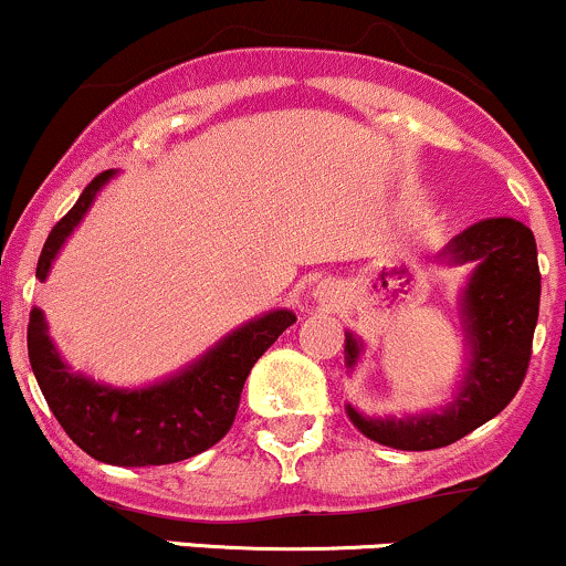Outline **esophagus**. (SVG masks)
I'll list each match as a JSON object with an SVG mask.
<instances>
[{"label":"esophagus","mask_w":566,"mask_h":566,"mask_svg":"<svg viewBox=\"0 0 566 566\" xmlns=\"http://www.w3.org/2000/svg\"><path fill=\"white\" fill-rule=\"evenodd\" d=\"M316 301H319L325 308H333L335 303L340 301V287L333 282L319 284V287H316Z\"/></svg>","instance_id":"1"}]
</instances>
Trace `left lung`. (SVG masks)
Here are the masks:
<instances>
[{"label":"left lung","mask_w":566,"mask_h":566,"mask_svg":"<svg viewBox=\"0 0 566 566\" xmlns=\"http://www.w3.org/2000/svg\"><path fill=\"white\" fill-rule=\"evenodd\" d=\"M451 263H473L462 297L468 322L470 365L459 395L443 413L411 419H365L349 406L359 432L381 446L430 451L494 419L524 384L539 314V265L535 233L511 217L481 220L446 247ZM359 344L346 335V365L357 363Z\"/></svg>","instance_id":"8db88e82"}]
</instances>
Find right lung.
Returning a JSON list of instances; mask_svg holds the SVG:
<instances>
[{
    "mask_svg": "<svg viewBox=\"0 0 566 566\" xmlns=\"http://www.w3.org/2000/svg\"><path fill=\"white\" fill-rule=\"evenodd\" d=\"M109 177L112 171L93 177L77 203L48 233L36 263L40 282ZM293 322V312H271L241 325L169 381L147 389H112L66 370L48 338L45 316L34 308L29 316V363L53 416L85 454L120 468L171 464L226 438L252 365Z\"/></svg>",
    "mask_w": 566,
    "mask_h": 566,
    "instance_id": "obj_1",
    "label": "right lung"
}]
</instances>
